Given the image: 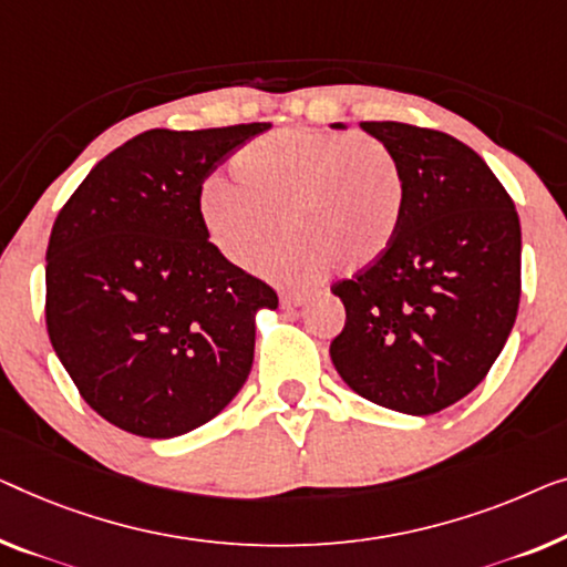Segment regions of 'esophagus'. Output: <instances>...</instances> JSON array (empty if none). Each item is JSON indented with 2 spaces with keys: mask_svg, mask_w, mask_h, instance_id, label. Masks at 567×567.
Listing matches in <instances>:
<instances>
[{
  "mask_svg": "<svg viewBox=\"0 0 567 567\" xmlns=\"http://www.w3.org/2000/svg\"><path fill=\"white\" fill-rule=\"evenodd\" d=\"M311 297L307 291H289V293H281V307L284 309H297L303 307Z\"/></svg>",
  "mask_w": 567,
  "mask_h": 567,
  "instance_id": "esophagus-1",
  "label": "esophagus"
}]
</instances>
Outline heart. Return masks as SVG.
<instances>
[{
	"label": "heart",
	"mask_w": 567,
	"mask_h": 567,
	"mask_svg": "<svg viewBox=\"0 0 567 567\" xmlns=\"http://www.w3.org/2000/svg\"><path fill=\"white\" fill-rule=\"evenodd\" d=\"M237 182L212 174L199 188V219L219 256L250 266L291 237L266 268L293 281L330 266L363 270L396 240L406 209L404 168L389 145L291 127L237 151ZM282 225H277V217Z\"/></svg>",
	"instance_id": "obj_1"
}]
</instances>
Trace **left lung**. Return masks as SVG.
<instances>
[{
	"instance_id": "1",
	"label": "left lung",
	"mask_w": 567,
	"mask_h": 567,
	"mask_svg": "<svg viewBox=\"0 0 567 567\" xmlns=\"http://www.w3.org/2000/svg\"><path fill=\"white\" fill-rule=\"evenodd\" d=\"M360 130L399 158L406 209L379 264L332 286L344 327L330 358L358 396L426 416L467 396L504 350L522 293L519 215L453 135L404 122Z\"/></svg>"
}]
</instances>
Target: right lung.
Masks as SVG:
<instances>
[{
  "mask_svg": "<svg viewBox=\"0 0 567 567\" xmlns=\"http://www.w3.org/2000/svg\"><path fill=\"white\" fill-rule=\"evenodd\" d=\"M266 130H147L96 163L55 217L48 334L86 404L120 430L178 437L248 381L256 315L278 297L215 250L199 188Z\"/></svg>",
  "mask_w": 567,
  "mask_h": 567,
  "instance_id": "add662e5",
  "label": "right lung"
}]
</instances>
